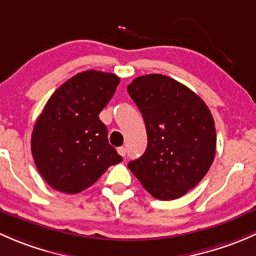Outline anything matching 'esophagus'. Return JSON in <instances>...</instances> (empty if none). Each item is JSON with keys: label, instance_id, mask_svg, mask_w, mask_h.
Listing matches in <instances>:
<instances>
[{"label": "esophagus", "instance_id": "esophagus-1", "mask_svg": "<svg viewBox=\"0 0 256 256\" xmlns=\"http://www.w3.org/2000/svg\"><path fill=\"white\" fill-rule=\"evenodd\" d=\"M118 152H120V155H122V156H126V154H127V149H126L124 146H120L118 148Z\"/></svg>", "mask_w": 256, "mask_h": 256}]
</instances>
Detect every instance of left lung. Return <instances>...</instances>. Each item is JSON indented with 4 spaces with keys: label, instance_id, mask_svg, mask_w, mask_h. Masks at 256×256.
<instances>
[{
    "label": "left lung",
    "instance_id": "obj_1",
    "mask_svg": "<svg viewBox=\"0 0 256 256\" xmlns=\"http://www.w3.org/2000/svg\"><path fill=\"white\" fill-rule=\"evenodd\" d=\"M127 90L148 134L146 152L129 162V170L155 198L184 196L214 159L217 138L210 110L187 86L160 74L139 76Z\"/></svg>",
    "mask_w": 256,
    "mask_h": 256
}]
</instances>
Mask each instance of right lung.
I'll list each match as a JSON object with an SVG mask.
<instances>
[{"label":"right lung","instance_id":"obj_1","mask_svg":"<svg viewBox=\"0 0 256 256\" xmlns=\"http://www.w3.org/2000/svg\"><path fill=\"white\" fill-rule=\"evenodd\" d=\"M120 81L114 74L82 71L44 106L32 133V155L42 178L56 191L78 194L122 162L98 118Z\"/></svg>","mask_w":256,"mask_h":256}]
</instances>
